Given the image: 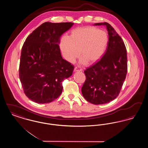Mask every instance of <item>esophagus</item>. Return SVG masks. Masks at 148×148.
Listing matches in <instances>:
<instances>
[{"label": "esophagus", "mask_w": 148, "mask_h": 148, "mask_svg": "<svg viewBox=\"0 0 148 148\" xmlns=\"http://www.w3.org/2000/svg\"><path fill=\"white\" fill-rule=\"evenodd\" d=\"M74 71L75 72H77V71H83L82 69H80V68H79V67H77V66H75V68H74Z\"/></svg>", "instance_id": "esophagus-1"}]
</instances>
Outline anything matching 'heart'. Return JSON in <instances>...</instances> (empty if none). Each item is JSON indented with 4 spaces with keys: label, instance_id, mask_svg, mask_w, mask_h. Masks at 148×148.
<instances>
[{
    "label": "heart",
    "instance_id": "b5f03b06",
    "mask_svg": "<svg viewBox=\"0 0 148 148\" xmlns=\"http://www.w3.org/2000/svg\"><path fill=\"white\" fill-rule=\"evenodd\" d=\"M108 36L105 31L88 26L74 29L70 37L64 36L60 48L63 56L68 62L73 63L80 54L83 56L79 63L85 65L99 60L106 51Z\"/></svg>",
    "mask_w": 148,
    "mask_h": 148
}]
</instances>
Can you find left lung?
Instances as JSON below:
<instances>
[{
  "instance_id": "1",
  "label": "left lung",
  "mask_w": 148,
  "mask_h": 148,
  "mask_svg": "<svg viewBox=\"0 0 148 148\" xmlns=\"http://www.w3.org/2000/svg\"><path fill=\"white\" fill-rule=\"evenodd\" d=\"M94 25L106 26L109 41L101 59L84 71L86 80L82 92L88 102L99 105L119 95L127 75V53L124 42L111 25L106 22Z\"/></svg>"
}]
</instances>
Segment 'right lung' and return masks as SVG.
Masks as SVG:
<instances>
[{
	"label": "right lung",
	"mask_w": 148,
	"mask_h": 148,
	"mask_svg": "<svg viewBox=\"0 0 148 148\" xmlns=\"http://www.w3.org/2000/svg\"><path fill=\"white\" fill-rule=\"evenodd\" d=\"M73 24L44 23L24 43L19 78L25 94L34 102L48 103L58 98L62 82L72 75L74 66L62 58L59 44L62 35Z\"/></svg>",
	"instance_id": "add662e5"
}]
</instances>
